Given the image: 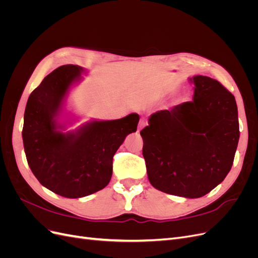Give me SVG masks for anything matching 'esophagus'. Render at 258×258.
Segmentation results:
<instances>
[{
  "instance_id": "1",
  "label": "esophagus",
  "mask_w": 258,
  "mask_h": 258,
  "mask_svg": "<svg viewBox=\"0 0 258 258\" xmlns=\"http://www.w3.org/2000/svg\"><path fill=\"white\" fill-rule=\"evenodd\" d=\"M145 124H146V121H145V119L142 118L141 120H140V122H139V130L138 131H140L142 128H144Z\"/></svg>"
}]
</instances>
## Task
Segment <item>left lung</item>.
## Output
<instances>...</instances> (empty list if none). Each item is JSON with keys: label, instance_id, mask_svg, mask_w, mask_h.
<instances>
[{"label": "left lung", "instance_id": "1", "mask_svg": "<svg viewBox=\"0 0 258 258\" xmlns=\"http://www.w3.org/2000/svg\"><path fill=\"white\" fill-rule=\"evenodd\" d=\"M190 102L151 115L140 134L150 183L174 196L200 198L231 169L239 142L235 97L211 77L196 75Z\"/></svg>", "mask_w": 258, "mask_h": 258}]
</instances>
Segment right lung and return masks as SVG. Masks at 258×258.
Listing matches in <instances>:
<instances>
[{"label":"right lung","mask_w":258,"mask_h":258,"mask_svg":"<svg viewBox=\"0 0 258 258\" xmlns=\"http://www.w3.org/2000/svg\"><path fill=\"white\" fill-rule=\"evenodd\" d=\"M84 69L66 64L45 77L31 93L25 111L22 140L28 165L43 186L66 198H81L110 183L113 157L126 137L137 131L140 116L92 120L63 132L59 122L70 88Z\"/></svg>","instance_id":"right-lung-1"}]
</instances>
